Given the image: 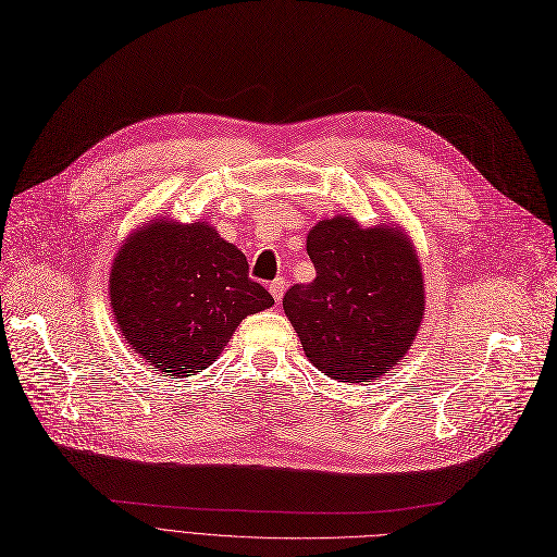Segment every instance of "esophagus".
<instances>
[{
  "mask_svg": "<svg viewBox=\"0 0 557 557\" xmlns=\"http://www.w3.org/2000/svg\"><path fill=\"white\" fill-rule=\"evenodd\" d=\"M285 287H287L285 278H274V281L270 283V292H272V297H274V301H276V304H281V301H283Z\"/></svg>",
  "mask_w": 557,
  "mask_h": 557,
  "instance_id": "esophagus-1",
  "label": "esophagus"
}]
</instances>
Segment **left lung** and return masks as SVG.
Instances as JSON below:
<instances>
[{
    "label": "left lung",
    "mask_w": 557,
    "mask_h": 557,
    "mask_svg": "<svg viewBox=\"0 0 557 557\" xmlns=\"http://www.w3.org/2000/svg\"><path fill=\"white\" fill-rule=\"evenodd\" d=\"M317 278L292 285L283 308L306 357L339 382H371L409 350L424 312L416 251L396 226L321 220L308 234Z\"/></svg>",
    "instance_id": "1"
}]
</instances>
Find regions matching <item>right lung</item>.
<instances>
[{
  "instance_id": "add662e5",
  "label": "right lung",
  "mask_w": 557,
  "mask_h": 557,
  "mask_svg": "<svg viewBox=\"0 0 557 557\" xmlns=\"http://www.w3.org/2000/svg\"><path fill=\"white\" fill-rule=\"evenodd\" d=\"M112 310L125 342L175 377L211 367L236 325L274 304L247 258L205 222H150L114 258Z\"/></svg>"
}]
</instances>
